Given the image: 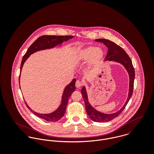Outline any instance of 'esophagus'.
<instances>
[{
    "label": "esophagus",
    "mask_w": 154,
    "mask_h": 154,
    "mask_svg": "<svg viewBox=\"0 0 154 154\" xmlns=\"http://www.w3.org/2000/svg\"><path fill=\"white\" fill-rule=\"evenodd\" d=\"M75 85H76V88H80L81 87H82V84L78 80V81H76V82Z\"/></svg>",
    "instance_id": "1"
}]
</instances>
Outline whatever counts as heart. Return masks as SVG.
<instances>
[{
  "instance_id": "1",
  "label": "heart",
  "mask_w": 154,
  "mask_h": 154,
  "mask_svg": "<svg viewBox=\"0 0 154 154\" xmlns=\"http://www.w3.org/2000/svg\"><path fill=\"white\" fill-rule=\"evenodd\" d=\"M104 51L101 48L90 45L75 52L73 55V60L77 63L88 61V69L92 70L98 66L104 57Z\"/></svg>"
}]
</instances>
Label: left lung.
<instances>
[{
  "instance_id": "8db88e82",
  "label": "left lung",
  "mask_w": 154,
  "mask_h": 154,
  "mask_svg": "<svg viewBox=\"0 0 154 154\" xmlns=\"http://www.w3.org/2000/svg\"><path fill=\"white\" fill-rule=\"evenodd\" d=\"M95 41L103 43L108 47V53L106 57L105 58V61H113L122 64L125 67L129 76V89L127 100L120 110L112 114L103 113L95 109L88 101V95L85 87L84 86L82 88L81 94L85 104V109L89 117L95 122H107L112 120L117 117L122 112V111L125 109L130 98H131L133 94L135 76L134 69L132 65L131 58L120 46L107 39L99 38L95 40Z\"/></svg>"
}]
</instances>
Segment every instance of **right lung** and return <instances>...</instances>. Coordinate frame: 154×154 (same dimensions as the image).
I'll return each instance as SVG.
<instances>
[{
	"mask_svg": "<svg viewBox=\"0 0 154 154\" xmlns=\"http://www.w3.org/2000/svg\"><path fill=\"white\" fill-rule=\"evenodd\" d=\"M72 38H73V36H71V35H65V36L43 35V36L38 38L28 48L26 53L25 54V55L23 56V57L22 58V62H21V67H20V78H19V84H20V76H21V72L22 70L23 65L31 54H32L34 53H35L37 51H40V50L53 48L57 45H62L63 42H66ZM76 81V79L74 78L72 81V82L70 84H69L64 89L60 105L59 106V107L56 110L51 113H48V114L38 113V112L32 110L27 105L25 101V103L27 107L28 108V109L30 110L34 114H35L36 116L40 117L41 119H43L47 122H57L59 120H60L64 116V114L65 113L66 106L68 103L69 98L76 89V87H75Z\"/></svg>",
	"mask_w": 154,
	"mask_h": 154,
	"instance_id": "obj_1",
	"label": "right lung"
}]
</instances>
